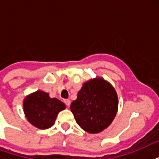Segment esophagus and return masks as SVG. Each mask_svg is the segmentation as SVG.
<instances>
[{
  "label": "esophagus",
  "instance_id": "esophagus-1",
  "mask_svg": "<svg viewBox=\"0 0 159 159\" xmlns=\"http://www.w3.org/2000/svg\"><path fill=\"white\" fill-rule=\"evenodd\" d=\"M64 103H65V105L67 106V107H69V106L71 105V101L68 99H66V100H64Z\"/></svg>",
  "mask_w": 159,
  "mask_h": 159
}]
</instances>
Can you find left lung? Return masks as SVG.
<instances>
[{
    "label": "left lung",
    "instance_id": "left-lung-1",
    "mask_svg": "<svg viewBox=\"0 0 159 159\" xmlns=\"http://www.w3.org/2000/svg\"><path fill=\"white\" fill-rule=\"evenodd\" d=\"M77 125L90 134L104 130L113 121L118 109L115 88L102 77L85 82L70 106Z\"/></svg>",
    "mask_w": 159,
    "mask_h": 159
}]
</instances>
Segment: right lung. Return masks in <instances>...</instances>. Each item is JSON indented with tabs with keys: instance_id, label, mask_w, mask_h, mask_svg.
<instances>
[{
	"instance_id": "right-lung-1",
	"label": "right lung",
	"mask_w": 159,
	"mask_h": 159,
	"mask_svg": "<svg viewBox=\"0 0 159 159\" xmlns=\"http://www.w3.org/2000/svg\"><path fill=\"white\" fill-rule=\"evenodd\" d=\"M23 107L25 117L31 125L46 129L53 125L58 113L66 106L57 98H50L47 92L37 91L25 98Z\"/></svg>"
}]
</instances>
